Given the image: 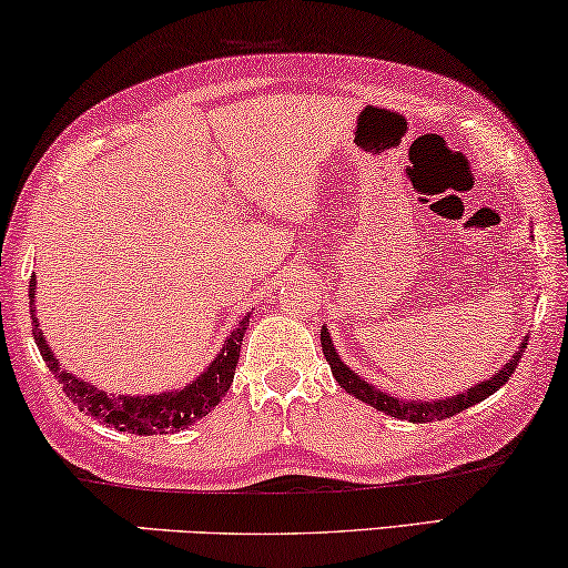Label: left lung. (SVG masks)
I'll list each match as a JSON object with an SVG mask.
<instances>
[{"instance_id": "8db88e82", "label": "left lung", "mask_w": 568, "mask_h": 568, "mask_svg": "<svg viewBox=\"0 0 568 568\" xmlns=\"http://www.w3.org/2000/svg\"><path fill=\"white\" fill-rule=\"evenodd\" d=\"M321 344H323L325 359H328V364H331L333 377H336V383H338L341 387H344L346 393H352L354 398L369 403L372 408L383 410V414H387V416L406 418V422H414V424L442 422V418H449V416L460 414V410L476 406V403L488 398V395L499 390L501 385H507V379H509L511 375H515L517 364H519V359H523V352L527 348V344L523 341V344H519V352H517L515 356H511V359H509L507 364H504V367H501L499 372H496L494 377H488L486 383H478L476 387H470V390H465V393H460V395H453V398H447V400H434V403L424 400V403H418V400L390 398V395L379 393V390H375V387H372V385L364 383V379H362L359 375H354V372L348 369L346 364L338 359L336 348H333L331 336H328V331H325V328L321 331Z\"/></svg>"}]
</instances>
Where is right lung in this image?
<instances>
[{"label":"right lung","instance_id":"1","mask_svg":"<svg viewBox=\"0 0 568 568\" xmlns=\"http://www.w3.org/2000/svg\"><path fill=\"white\" fill-rule=\"evenodd\" d=\"M36 276L30 278L28 297L30 302L36 300ZM30 317H33V336L38 344V352H41L43 362L49 364L53 377L64 385L67 398L74 403L77 408L84 410V414L98 418L108 426L119 432L129 434H142V437H150V434H168V432H181L189 429L191 424H196L201 416H206L216 403L224 398V393L230 390L232 377H235V367L240 359V344H243L245 325L251 321V313H247L232 336L224 341V348L220 356L209 364V369L199 379H193L189 387L178 393H162V395H108L98 387L82 383L80 377L69 375V372L61 369V364L53 352L45 344L41 328H38L33 305H30Z\"/></svg>","mask_w":568,"mask_h":568}]
</instances>
